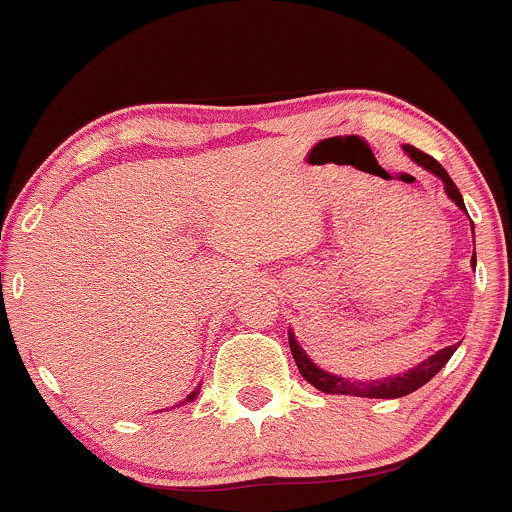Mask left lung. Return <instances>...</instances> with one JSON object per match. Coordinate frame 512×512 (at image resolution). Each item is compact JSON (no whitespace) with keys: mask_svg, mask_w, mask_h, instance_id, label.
<instances>
[{"mask_svg":"<svg viewBox=\"0 0 512 512\" xmlns=\"http://www.w3.org/2000/svg\"><path fill=\"white\" fill-rule=\"evenodd\" d=\"M403 150H406L408 157H411L413 162H418L420 167H425V170L435 174V177H440L442 184H445V192L449 199H452L459 209L466 211L464 199H462V194H459L457 184L452 182V177H449L445 167H442L435 157L423 153V150L413 148V145H403ZM471 265L476 267V252H474V257H471ZM289 347H291V355H294V359H296V367H299L301 376L308 381V384L316 386L318 391L345 393V396H364V398H401V396H408V393L418 391L420 386L428 384L432 376L445 367V364L449 362V357H452L454 350H457V345L445 347V350L435 352V355L425 359V362L415 364L413 369H408V372H403V374L386 376V379H376V381H352V379H345V376L323 372L318 364H313L311 359H308L306 352L301 350V345L296 342L291 330H289Z\"/></svg>","mask_w":512,"mask_h":512,"instance_id":"1","label":"left lung"}]
</instances>
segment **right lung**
Instances as JSON below:
<instances>
[{"mask_svg":"<svg viewBox=\"0 0 512 512\" xmlns=\"http://www.w3.org/2000/svg\"><path fill=\"white\" fill-rule=\"evenodd\" d=\"M196 393H199V391H192V393H189V396H187V398H184V401H182V406H184V403L194 401V398H196Z\"/></svg>","mask_w":512,"mask_h":512,"instance_id":"add662e5","label":"right lung"}]
</instances>
